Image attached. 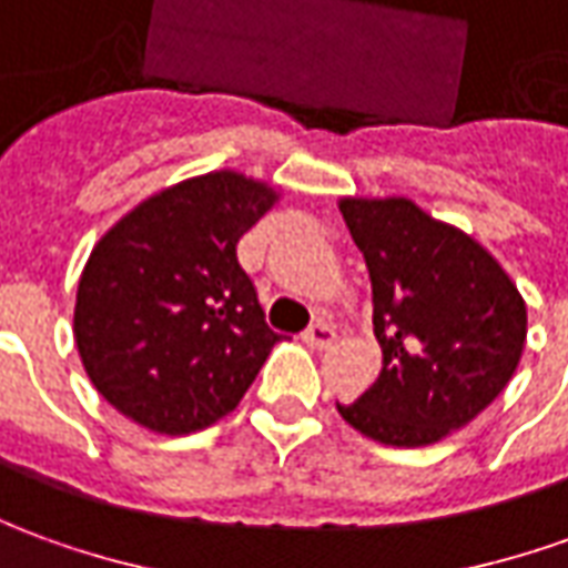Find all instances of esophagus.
Masks as SVG:
<instances>
[{
  "instance_id": "esophagus-1",
  "label": "esophagus",
  "mask_w": 568,
  "mask_h": 568,
  "mask_svg": "<svg viewBox=\"0 0 568 568\" xmlns=\"http://www.w3.org/2000/svg\"><path fill=\"white\" fill-rule=\"evenodd\" d=\"M311 348H329L335 342V333H333V326L329 323H323V320H316V323H311L307 329H304V335H301Z\"/></svg>"
}]
</instances>
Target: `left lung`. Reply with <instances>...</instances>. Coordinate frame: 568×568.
<instances>
[{
    "label": "left lung",
    "mask_w": 568,
    "mask_h": 568,
    "mask_svg": "<svg viewBox=\"0 0 568 568\" xmlns=\"http://www.w3.org/2000/svg\"><path fill=\"white\" fill-rule=\"evenodd\" d=\"M373 283L382 373L338 414L382 445L463 429L516 373L526 304L491 254L407 199L338 204Z\"/></svg>",
    "instance_id": "8db88e82"
}]
</instances>
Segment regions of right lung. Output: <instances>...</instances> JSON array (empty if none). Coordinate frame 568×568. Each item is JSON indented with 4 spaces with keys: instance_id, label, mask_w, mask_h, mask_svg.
Wrapping results in <instances>:
<instances>
[{
    "instance_id": "right-lung-1",
    "label": "right lung",
    "mask_w": 568,
    "mask_h": 568,
    "mask_svg": "<svg viewBox=\"0 0 568 568\" xmlns=\"http://www.w3.org/2000/svg\"><path fill=\"white\" fill-rule=\"evenodd\" d=\"M273 202L264 183L204 173L139 204L92 248L73 338L99 395L133 423L189 435L248 392L280 333L235 245Z\"/></svg>"
}]
</instances>
